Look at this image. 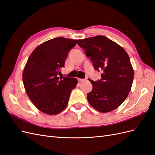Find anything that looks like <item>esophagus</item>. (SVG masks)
<instances>
[{
	"instance_id": "34e87169",
	"label": "esophagus",
	"mask_w": 155,
	"mask_h": 155,
	"mask_svg": "<svg viewBox=\"0 0 155 155\" xmlns=\"http://www.w3.org/2000/svg\"><path fill=\"white\" fill-rule=\"evenodd\" d=\"M78 79L79 82H83V81H85V79H79V78H78Z\"/></svg>"
}]
</instances>
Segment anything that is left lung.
Here are the masks:
<instances>
[{"instance_id": "left-lung-1", "label": "left lung", "mask_w": 155, "mask_h": 155, "mask_svg": "<svg viewBox=\"0 0 155 155\" xmlns=\"http://www.w3.org/2000/svg\"><path fill=\"white\" fill-rule=\"evenodd\" d=\"M78 44L90 58L96 70L101 71V79L89 81L92 90L87 94L92 107L101 112L118 108L129 95L134 71L125 50L103 35L78 40Z\"/></svg>"}]
</instances>
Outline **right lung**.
Wrapping results in <instances>:
<instances>
[{
  "instance_id": "obj_1",
  "label": "right lung",
  "mask_w": 155,
  "mask_h": 155,
  "mask_svg": "<svg viewBox=\"0 0 155 155\" xmlns=\"http://www.w3.org/2000/svg\"><path fill=\"white\" fill-rule=\"evenodd\" d=\"M76 43V40L56 37L37 46L28 59L22 74L25 90L33 104L45 114L63 110L78 83L76 78L58 76Z\"/></svg>"
}]
</instances>
